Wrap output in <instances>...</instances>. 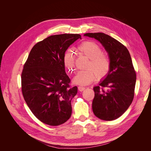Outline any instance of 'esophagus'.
<instances>
[{
    "label": "esophagus",
    "mask_w": 151,
    "mask_h": 151,
    "mask_svg": "<svg viewBox=\"0 0 151 151\" xmlns=\"http://www.w3.org/2000/svg\"><path fill=\"white\" fill-rule=\"evenodd\" d=\"M78 90L80 91H81V92H82V91H83L85 89H86V88L85 87H83V86H78Z\"/></svg>",
    "instance_id": "1"
}]
</instances>
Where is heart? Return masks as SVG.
Here are the masks:
<instances>
[{
  "mask_svg": "<svg viewBox=\"0 0 151 151\" xmlns=\"http://www.w3.org/2000/svg\"><path fill=\"white\" fill-rule=\"evenodd\" d=\"M78 51L82 55L89 59L87 63V69L78 71L73 79V82L78 85H88L93 81L97 77L99 80L105 78L111 68V60L109 55L102 52L101 47L96 43L85 41L79 45ZM64 65L68 72L75 70V60L70 52L64 55Z\"/></svg>",
  "mask_w": 151,
  "mask_h": 151,
  "instance_id": "1",
  "label": "heart"
}]
</instances>
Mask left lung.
Masks as SVG:
<instances>
[{"label":"left lung","mask_w":151,"mask_h":151,"mask_svg":"<svg viewBox=\"0 0 151 151\" xmlns=\"http://www.w3.org/2000/svg\"><path fill=\"white\" fill-rule=\"evenodd\" d=\"M84 35L99 41L111 60L108 75L93 88V112L101 120H115L126 111L134 98L137 75L130 54L124 45L107 34L98 32Z\"/></svg>","instance_id":"8db88e82"}]
</instances>
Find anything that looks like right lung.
Returning <instances> with one entry per match:
<instances>
[{
  "label": "right lung",
  "mask_w": 151,
  "mask_h": 151,
  "mask_svg": "<svg viewBox=\"0 0 151 151\" xmlns=\"http://www.w3.org/2000/svg\"><path fill=\"white\" fill-rule=\"evenodd\" d=\"M80 34L51 35L32 48L21 73V90L27 106L44 124L58 126L71 115L76 86H70L63 62L65 52Z\"/></svg>",
  "instance_id": "add662e5"
}]
</instances>
